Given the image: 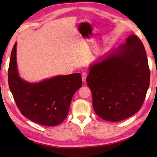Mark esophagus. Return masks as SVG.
Instances as JSON below:
<instances>
[{"label":"esophagus","instance_id":"obj_1","mask_svg":"<svg viewBox=\"0 0 157 157\" xmlns=\"http://www.w3.org/2000/svg\"><path fill=\"white\" fill-rule=\"evenodd\" d=\"M87 78V73L86 72H83L82 74V81L84 82H86V79Z\"/></svg>","mask_w":157,"mask_h":157}]
</instances>
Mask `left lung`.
<instances>
[{"instance_id": "left-lung-1", "label": "left lung", "mask_w": 157, "mask_h": 157, "mask_svg": "<svg viewBox=\"0 0 157 157\" xmlns=\"http://www.w3.org/2000/svg\"><path fill=\"white\" fill-rule=\"evenodd\" d=\"M150 78L145 47L139 37L129 36L125 44L90 67L86 82L95 113L111 122L134 115L144 102Z\"/></svg>"}]
</instances>
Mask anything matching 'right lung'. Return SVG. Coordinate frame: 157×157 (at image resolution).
Listing matches in <instances>:
<instances>
[{"label": "right lung", "instance_id": "add662e5", "mask_svg": "<svg viewBox=\"0 0 157 157\" xmlns=\"http://www.w3.org/2000/svg\"><path fill=\"white\" fill-rule=\"evenodd\" d=\"M16 54L17 44L10 57L8 84L21 113L42 125L62 123L68 116L74 94L82 86L81 74L59 75L39 83H28L18 76Z\"/></svg>", "mask_w": 157, "mask_h": 157}]
</instances>
